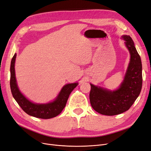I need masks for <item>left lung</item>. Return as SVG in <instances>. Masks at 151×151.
Returning <instances> with one entry per match:
<instances>
[{
    "instance_id": "8db88e82",
    "label": "left lung",
    "mask_w": 151,
    "mask_h": 151,
    "mask_svg": "<svg viewBox=\"0 0 151 151\" xmlns=\"http://www.w3.org/2000/svg\"><path fill=\"white\" fill-rule=\"evenodd\" d=\"M122 38L131 54V60L120 88L111 91L91 85L90 100L96 112L106 116L119 114L129 109L141 93L142 85V63L129 35Z\"/></svg>"
}]
</instances>
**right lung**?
Listing matches in <instances>:
<instances>
[{
  "label": "right lung",
  "mask_w": 151,
  "mask_h": 151,
  "mask_svg": "<svg viewBox=\"0 0 151 151\" xmlns=\"http://www.w3.org/2000/svg\"><path fill=\"white\" fill-rule=\"evenodd\" d=\"M15 53L11 61L10 85L12 96L19 105L29 115L41 119H50L58 116L65 107L70 93L78 85V83H71L63 86L58 96L53 102L47 104H35L28 100L22 94L17 85L15 75Z\"/></svg>",
  "instance_id": "1"
}]
</instances>
